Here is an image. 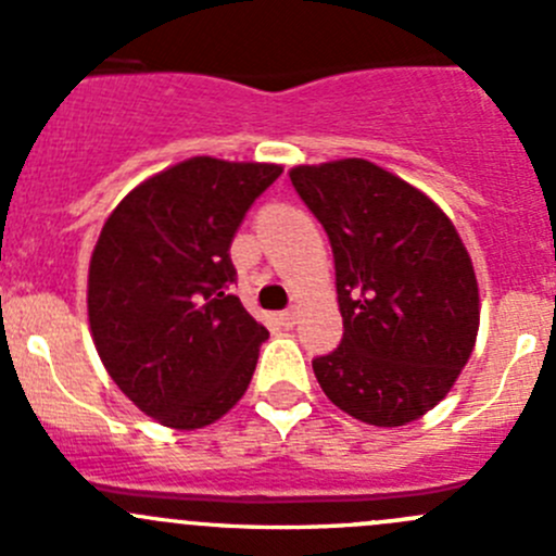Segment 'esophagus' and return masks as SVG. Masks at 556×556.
<instances>
[{"instance_id":"1","label":"esophagus","mask_w":556,"mask_h":556,"mask_svg":"<svg viewBox=\"0 0 556 556\" xmlns=\"http://www.w3.org/2000/svg\"><path fill=\"white\" fill-rule=\"evenodd\" d=\"M277 317H279V323L285 325V328H293L295 319H299V312H295V309H285V312H279Z\"/></svg>"}]
</instances>
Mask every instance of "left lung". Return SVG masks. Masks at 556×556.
Returning <instances> with one entry per match:
<instances>
[{
  "label": "left lung",
  "instance_id": "8db88e82",
  "mask_svg": "<svg viewBox=\"0 0 556 556\" xmlns=\"http://www.w3.org/2000/svg\"><path fill=\"white\" fill-rule=\"evenodd\" d=\"M328 233L341 344L312 361L325 395L361 422L397 428L452 390L479 333V285L452 220L363 159L290 172Z\"/></svg>",
  "mask_w": 556,
  "mask_h": 556
}]
</instances>
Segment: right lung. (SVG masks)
<instances>
[{
    "label": "right lung",
    "instance_id": "1",
    "mask_svg": "<svg viewBox=\"0 0 556 556\" xmlns=\"http://www.w3.org/2000/svg\"><path fill=\"white\" fill-rule=\"evenodd\" d=\"M274 164L190 159L106 217L88 271L93 344L148 417L193 430L237 406L268 330L231 293V242Z\"/></svg>",
    "mask_w": 556,
    "mask_h": 556
}]
</instances>
